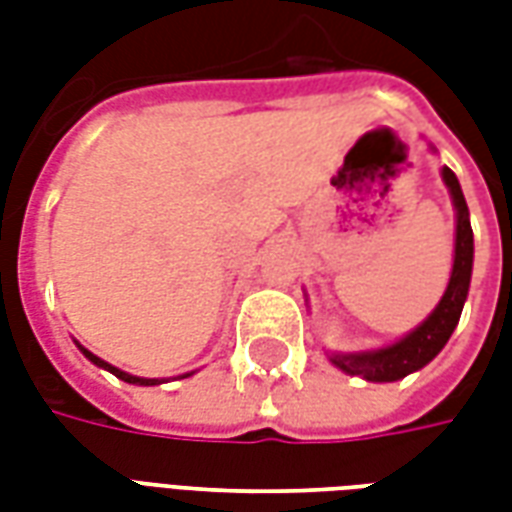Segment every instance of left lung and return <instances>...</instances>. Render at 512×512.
I'll use <instances>...</instances> for the list:
<instances>
[{"label": "left lung", "mask_w": 512, "mask_h": 512, "mask_svg": "<svg viewBox=\"0 0 512 512\" xmlns=\"http://www.w3.org/2000/svg\"><path fill=\"white\" fill-rule=\"evenodd\" d=\"M441 180L450 191L452 208H455V255H452L447 290L428 318L395 343L367 348V351H348V354L345 351H326L329 362L337 370H343L345 376H359L365 381H373V384H392V381L411 376L439 356V351L447 345L455 326L461 321L463 304L469 296V282H472L474 235L472 222H469V205H466V197H463L455 172L450 167H441Z\"/></svg>", "instance_id": "1"}]
</instances>
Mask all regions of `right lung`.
<instances>
[{"mask_svg":"<svg viewBox=\"0 0 512 512\" xmlns=\"http://www.w3.org/2000/svg\"><path fill=\"white\" fill-rule=\"evenodd\" d=\"M76 348H79V351H82V354L87 356V359H90V362H93L95 367H104V370H109L112 376H117V378H120V381H126V384H136V386H158V384H164V378L131 376V373H126V370H120V367H115V365H109V362H104V359H101V356H95L93 351H87L84 345L76 343ZM189 376H194V370H191V373H183V376H178V378H189Z\"/></svg>","mask_w":512,"mask_h":512,"instance_id":"add662e5","label":"right lung"}]
</instances>
